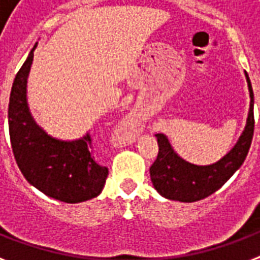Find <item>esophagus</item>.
Returning a JSON list of instances; mask_svg holds the SVG:
<instances>
[{"mask_svg": "<svg viewBox=\"0 0 260 260\" xmlns=\"http://www.w3.org/2000/svg\"><path fill=\"white\" fill-rule=\"evenodd\" d=\"M139 134V124L134 117H126L122 120L114 131V136L120 144H131Z\"/></svg>", "mask_w": 260, "mask_h": 260, "instance_id": "obj_1", "label": "esophagus"}]
</instances>
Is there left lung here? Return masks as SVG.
I'll return each instance as SVG.
<instances>
[{
	"mask_svg": "<svg viewBox=\"0 0 260 260\" xmlns=\"http://www.w3.org/2000/svg\"><path fill=\"white\" fill-rule=\"evenodd\" d=\"M250 90V112L246 128L235 147L218 162L209 166H197L179 158L173 150L169 139L163 134L158 139L159 152L150 167L152 185L160 196L181 202H196L217 191L246 160L254 136V91L246 73Z\"/></svg>",
	"mask_w": 260,
	"mask_h": 260,
	"instance_id": "8db88e82",
	"label": "left lung"
}]
</instances>
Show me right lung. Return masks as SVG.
<instances>
[{"mask_svg": "<svg viewBox=\"0 0 260 260\" xmlns=\"http://www.w3.org/2000/svg\"><path fill=\"white\" fill-rule=\"evenodd\" d=\"M18 70L10 91L8 122L14 159L22 175L36 189L59 201L77 204L97 197L108 167L97 163L89 134L79 140L51 138L35 122L26 102V79L34 51Z\"/></svg>", "mask_w": 260, "mask_h": 260, "instance_id": "add662e5", "label": "right lung"}]
</instances>
